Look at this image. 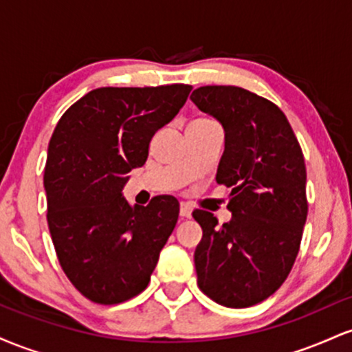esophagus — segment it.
I'll list each match as a JSON object with an SVG mask.
<instances>
[{
  "label": "esophagus",
  "instance_id": "1",
  "mask_svg": "<svg viewBox=\"0 0 352 352\" xmlns=\"http://www.w3.org/2000/svg\"><path fill=\"white\" fill-rule=\"evenodd\" d=\"M180 217L190 218L192 217V207L188 204H180Z\"/></svg>",
  "mask_w": 352,
  "mask_h": 352
}]
</instances>
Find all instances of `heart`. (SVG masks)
I'll return each mask as SVG.
<instances>
[{
  "label": "heart",
  "instance_id": "obj_1",
  "mask_svg": "<svg viewBox=\"0 0 352 352\" xmlns=\"http://www.w3.org/2000/svg\"><path fill=\"white\" fill-rule=\"evenodd\" d=\"M208 122H212V120H210V119H205V117H199V119L193 120L192 124H208Z\"/></svg>",
  "mask_w": 352,
  "mask_h": 352
}]
</instances>
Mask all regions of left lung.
<instances>
[{"instance_id":"1","label":"left lung","mask_w":352,"mask_h":352,"mask_svg":"<svg viewBox=\"0 0 352 352\" xmlns=\"http://www.w3.org/2000/svg\"><path fill=\"white\" fill-rule=\"evenodd\" d=\"M225 131L217 184L227 185L232 220L195 210L204 230L197 245V283L228 308L272 296L292 272L308 215L305 157L281 109L246 89L204 86L190 96Z\"/></svg>"}]
</instances>
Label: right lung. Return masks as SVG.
Here are the masks:
<instances>
[{
    "label": "right lung",
    "mask_w": 352,
    "mask_h": 352,
    "mask_svg": "<svg viewBox=\"0 0 352 352\" xmlns=\"http://www.w3.org/2000/svg\"><path fill=\"white\" fill-rule=\"evenodd\" d=\"M192 86L99 87L64 112L47 147V225L66 276L87 300L117 305L144 292L179 218V201L131 207L127 173Z\"/></svg>",
    "instance_id": "right-lung-1"
}]
</instances>
